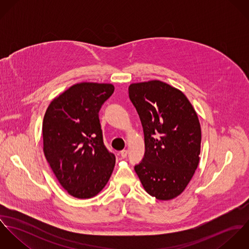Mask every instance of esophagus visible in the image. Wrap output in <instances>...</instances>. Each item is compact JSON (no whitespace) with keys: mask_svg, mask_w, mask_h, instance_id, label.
Returning <instances> with one entry per match:
<instances>
[{"mask_svg":"<svg viewBox=\"0 0 249 249\" xmlns=\"http://www.w3.org/2000/svg\"><path fill=\"white\" fill-rule=\"evenodd\" d=\"M120 154H121V157H122V158H125V157L127 156V150H126V149L122 150V151L120 152Z\"/></svg>","mask_w":249,"mask_h":249,"instance_id":"esophagus-1","label":"esophagus"}]
</instances>
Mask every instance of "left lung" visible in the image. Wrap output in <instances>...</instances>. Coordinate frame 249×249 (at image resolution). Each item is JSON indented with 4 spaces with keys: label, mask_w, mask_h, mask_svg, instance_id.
Segmentation results:
<instances>
[{
    "label": "left lung",
    "mask_w": 249,
    "mask_h": 249,
    "mask_svg": "<svg viewBox=\"0 0 249 249\" xmlns=\"http://www.w3.org/2000/svg\"><path fill=\"white\" fill-rule=\"evenodd\" d=\"M128 94L144 135V155L134 170L148 195L173 199L185 190L199 163L196 112L180 90L160 80L132 83Z\"/></svg>",
    "instance_id": "1"
}]
</instances>
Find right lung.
Returning a JSON list of instances; mask_svg holds the SVG:
<instances>
[{"instance_id": "add662e5", "label": "right lung", "mask_w": 249, "mask_h": 249, "mask_svg": "<svg viewBox=\"0 0 249 249\" xmlns=\"http://www.w3.org/2000/svg\"><path fill=\"white\" fill-rule=\"evenodd\" d=\"M113 92L110 83H77L45 113V157L60 185L76 198L97 196L112 175L116 158L104 143L99 112Z\"/></svg>"}]
</instances>
